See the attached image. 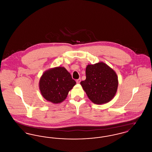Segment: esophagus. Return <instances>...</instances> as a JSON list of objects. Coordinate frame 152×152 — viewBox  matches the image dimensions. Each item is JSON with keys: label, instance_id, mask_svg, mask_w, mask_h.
I'll return each instance as SVG.
<instances>
[{"label": "esophagus", "instance_id": "obj_1", "mask_svg": "<svg viewBox=\"0 0 152 152\" xmlns=\"http://www.w3.org/2000/svg\"><path fill=\"white\" fill-rule=\"evenodd\" d=\"M80 81H81V79L76 80V83H77V84H79L80 83Z\"/></svg>", "mask_w": 152, "mask_h": 152}]
</instances>
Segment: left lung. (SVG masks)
Segmentation results:
<instances>
[{
    "label": "left lung",
    "instance_id": "left-lung-1",
    "mask_svg": "<svg viewBox=\"0 0 152 152\" xmlns=\"http://www.w3.org/2000/svg\"><path fill=\"white\" fill-rule=\"evenodd\" d=\"M86 79L80 84L91 101L102 104L110 101L115 96L118 87V77L115 71L103 62L88 64Z\"/></svg>",
    "mask_w": 152,
    "mask_h": 152
}]
</instances>
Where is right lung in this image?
<instances>
[{
	"label": "right lung",
	"instance_id": "add662e5",
	"mask_svg": "<svg viewBox=\"0 0 152 152\" xmlns=\"http://www.w3.org/2000/svg\"><path fill=\"white\" fill-rule=\"evenodd\" d=\"M76 84L64 67L58 66L45 71L39 81V89L44 98L53 104L64 101Z\"/></svg>",
	"mask_w": 152,
	"mask_h": 152
}]
</instances>
